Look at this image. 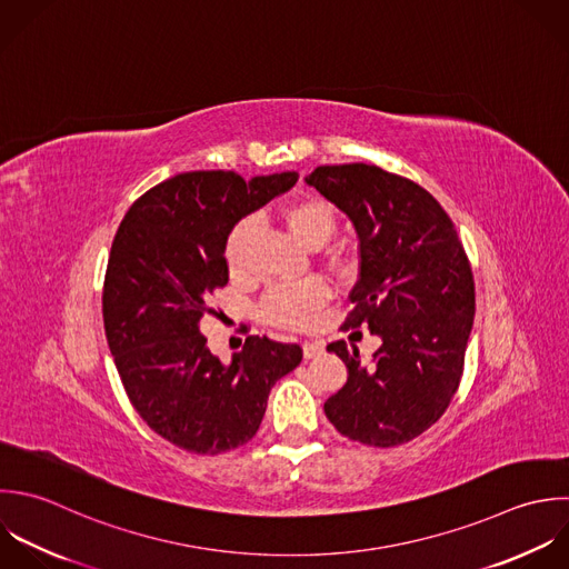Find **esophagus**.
Returning <instances> with one entry per match:
<instances>
[{"mask_svg": "<svg viewBox=\"0 0 569 569\" xmlns=\"http://www.w3.org/2000/svg\"><path fill=\"white\" fill-rule=\"evenodd\" d=\"M321 352H323V343L321 341H306L303 343V357L306 359H312V357H317Z\"/></svg>", "mask_w": 569, "mask_h": 569, "instance_id": "1", "label": "esophagus"}]
</instances>
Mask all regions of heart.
Returning a JSON list of instances; mask_svg holds the SVG:
<instances>
[{
    "label": "heart",
    "mask_w": 569,
    "mask_h": 569,
    "mask_svg": "<svg viewBox=\"0 0 569 569\" xmlns=\"http://www.w3.org/2000/svg\"><path fill=\"white\" fill-rule=\"evenodd\" d=\"M281 217L290 228V232L306 246L323 243L335 232V226H337L332 206L321 197H299L281 210ZM254 237H257V221L252 217L241 219L230 230L226 239L223 257L232 277H246L250 272ZM328 295H330L328 283L317 277L306 279L301 283H281L266 295L261 303V312L268 321L277 326L306 328L312 321L315 312L326 303Z\"/></svg>",
    "instance_id": "obj_1"
}]
</instances>
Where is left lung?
I'll list each match as a JSON object with an SVG mask.
<instances>
[{
	"label": "left lung",
	"mask_w": 569,
	"mask_h": 569,
	"mask_svg": "<svg viewBox=\"0 0 569 569\" xmlns=\"http://www.w3.org/2000/svg\"><path fill=\"white\" fill-rule=\"evenodd\" d=\"M306 183L352 221L361 272L341 330L368 326L381 339L370 363L335 341L346 386L323 410L348 439L395 448L423 435L450 406L475 323V277L441 203L379 166H319Z\"/></svg>",
	"instance_id": "obj_1"
}]
</instances>
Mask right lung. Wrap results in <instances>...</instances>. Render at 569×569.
I'll list each match as a JSON object with an SVG mask.
<instances>
[{"instance_id":"1","label":"right lung","mask_w":569,"mask_h":569,"mask_svg":"<svg viewBox=\"0 0 569 569\" xmlns=\"http://www.w3.org/2000/svg\"><path fill=\"white\" fill-rule=\"evenodd\" d=\"M297 172L243 179L232 170L174 174L126 212L106 268L103 328L123 390L150 430L192 455L248 443L272 386L301 363L297 343L250 335L230 363L199 323L217 315L234 223L290 190Z\"/></svg>"}]
</instances>
